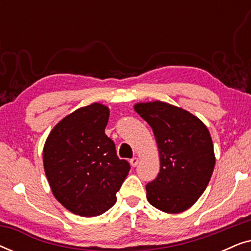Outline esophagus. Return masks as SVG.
Returning a JSON list of instances; mask_svg holds the SVG:
<instances>
[{
	"mask_svg": "<svg viewBox=\"0 0 251 251\" xmlns=\"http://www.w3.org/2000/svg\"><path fill=\"white\" fill-rule=\"evenodd\" d=\"M138 162H139V160H138V157H132L131 160H130V164H131L132 167H136L137 164H138Z\"/></svg>",
	"mask_w": 251,
	"mask_h": 251,
	"instance_id": "obj_1",
	"label": "esophagus"
}]
</instances>
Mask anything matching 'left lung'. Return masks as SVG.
Masks as SVG:
<instances>
[{
	"mask_svg": "<svg viewBox=\"0 0 251 251\" xmlns=\"http://www.w3.org/2000/svg\"><path fill=\"white\" fill-rule=\"evenodd\" d=\"M135 109L152 128L160 154V173L146 185L147 200L164 212L186 210L203 193L214 171V145L207 126L167 102L137 104Z\"/></svg>",
	"mask_w": 251,
	"mask_h": 251,
	"instance_id": "left-lung-1",
	"label": "left lung"
}]
</instances>
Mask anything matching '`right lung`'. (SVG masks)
I'll use <instances>...</instances> for the list:
<instances>
[{
    "mask_svg": "<svg viewBox=\"0 0 251 251\" xmlns=\"http://www.w3.org/2000/svg\"><path fill=\"white\" fill-rule=\"evenodd\" d=\"M109 109L97 102L78 108L54 126L44 145L52 193L75 215L94 217L112 208L130 170L106 136Z\"/></svg>",
    "mask_w": 251,
    "mask_h": 251,
    "instance_id": "1",
    "label": "right lung"
}]
</instances>
